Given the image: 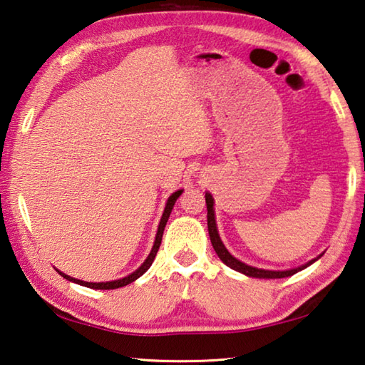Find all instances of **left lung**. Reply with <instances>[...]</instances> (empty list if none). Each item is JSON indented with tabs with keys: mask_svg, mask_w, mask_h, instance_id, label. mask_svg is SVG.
<instances>
[{
	"mask_svg": "<svg viewBox=\"0 0 365 365\" xmlns=\"http://www.w3.org/2000/svg\"><path fill=\"white\" fill-rule=\"evenodd\" d=\"M205 204H207V228H209V236H210V242L212 246H214V250L217 252V255L220 260L230 267L231 269L235 271H240V273L250 276V277H263V279H281V277H289L298 271H302L303 268L309 267L311 263H314L317 258L314 260L308 262L307 264H302V267L294 268V269H286V271H269V269H260V268H254V267H249V264L242 263L235 258L233 255L230 254L227 250V247L223 246V242L220 240V236H218V231H217V223H215V214H214V197H212L210 193H205Z\"/></svg>",
	"mask_w": 365,
	"mask_h": 365,
	"instance_id": "8db88e82",
	"label": "left lung"
}]
</instances>
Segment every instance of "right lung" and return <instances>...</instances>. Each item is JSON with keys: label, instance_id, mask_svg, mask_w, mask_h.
<instances>
[{"label": "right lung", "instance_id": "1", "mask_svg": "<svg viewBox=\"0 0 365 365\" xmlns=\"http://www.w3.org/2000/svg\"><path fill=\"white\" fill-rule=\"evenodd\" d=\"M182 191H183V190L175 191V193H172V196L168 200V204H165V207H164V214H163V217H161L160 227H158V233H156V240H155V244H153V249H151L150 255L147 257V260H145V262L142 263V267L137 268V269L134 271V273H130L129 276L123 277V279H116V281H110V282H86V281H81V279H75V277H71V276L65 274V273H61V271H57V273L62 274V277H65V279H68V281H71V282L79 284V286L91 287V289H101V290H110V289L124 287V286H128V284L134 282L135 279H138V277H140V276L145 273V271H147V269L151 267V263H153L155 257H156V254H158V249H160V246H161L165 223H168L169 215H170V212H172V207H174L177 197L182 195Z\"/></svg>", "mask_w": 365, "mask_h": 365}]
</instances>
